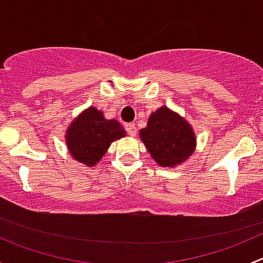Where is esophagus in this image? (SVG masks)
Masks as SVG:
<instances>
[{
    "label": "esophagus",
    "mask_w": 263,
    "mask_h": 263,
    "mask_svg": "<svg viewBox=\"0 0 263 263\" xmlns=\"http://www.w3.org/2000/svg\"><path fill=\"white\" fill-rule=\"evenodd\" d=\"M126 131L128 132L129 136H136V132H137L136 124H135V123H127L126 124Z\"/></svg>",
    "instance_id": "34e87169"
}]
</instances>
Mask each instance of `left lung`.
Instances as JSON below:
<instances>
[{"instance_id":"obj_1","label":"left lung","mask_w":263,"mask_h":263,"mask_svg":"<svg viewBox=\"0 0 263 263\" xmlns=\"http://www.w3.org/2000/svg\"><path fill=\"white\" fill-rule=\"evenodd\" d=\"M140 137L154 160L164 168L182 164L196 147L192 127L166 107L151 113L147 126L140 131Z\"/></svg>"}]
</instances>
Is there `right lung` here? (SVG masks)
<instances>
[{
	"mask_svg": "<svg viewBox=\"0 0 263 263\" xmlns=\"http://www.w3.org/2000/svg\"><path fill=\"white\" fill-rule=\"evenodd\" d=\"M124 136L126 131L118 121L105 119L103 112L90 107L68 126L66 144L73 159L87 166H94L110 144Z\"/></svg>",
	"mask_w": 263,
	"mask_h": 263,
	"instance_id": "right-lung-1",
	"label": "right lung"
}]
</instances>
